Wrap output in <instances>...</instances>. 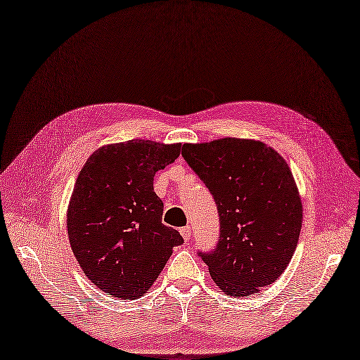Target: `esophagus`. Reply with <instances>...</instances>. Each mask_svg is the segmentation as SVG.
<instances>
[{
    "mask_svg": "<svg viewBox=\"0 0 360 360\" xmlns=\"http://www.w3.org/2000/svg\"><path fill=\"white\" fill-rule=\"evenodd\" d=\"M181 235H182V238H184V241L188 243L190 241V236H192V227H190V226L182 227L181 229Z\"/></svg>",
    "mask_w": 360,
    "mask_h": 360,
    "instance_id": "1",
    "label": "esophagus"
}]
</instances>
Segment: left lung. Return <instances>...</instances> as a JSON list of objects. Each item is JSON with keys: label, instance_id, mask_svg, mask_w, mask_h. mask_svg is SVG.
Returning <instances> with one entry per match:
<instances>
[{"label": "left lung", "instance_id": "obj_1", "mask_svg": "<svg viewBox=\"0 0 360 360\" xmlns=\"http://www.w3.org/2000/svg\"><path fill=\"white\" fill-rule=\"evenodd\" d=\"M182 156L200 176L219 213V241L200 252L224 294L246 297L285 272L302 231L303 205L286 160L254 139L224 137L184 143Z\"/></svg>", "mask_w": 360, "mask_h": 360}]
</instances>
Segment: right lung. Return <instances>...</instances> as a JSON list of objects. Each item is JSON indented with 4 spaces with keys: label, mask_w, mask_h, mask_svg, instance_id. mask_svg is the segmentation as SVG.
Returning a JSON list of instances; mask_svg holds the SVG:
<instances>
[{
    "label": "right lung",
    "mask_w": 360,
    "mask_h": 360,
    "mask_svg": "<svg viewBox=\"0 0 360 360\" xmlns=\"http://www.w3.org/2000/svg\"><path fill=\"white\" fill-rule=\"evenodd\" d=\"M179 155L181 143L103 145L77 176L66 213L68 238L82 271L111 297H142L184 241L162 224L164 204L153 192L156 172Z\"/></svg>",
    "instance_id": "add662e5"
}]
</instances>
